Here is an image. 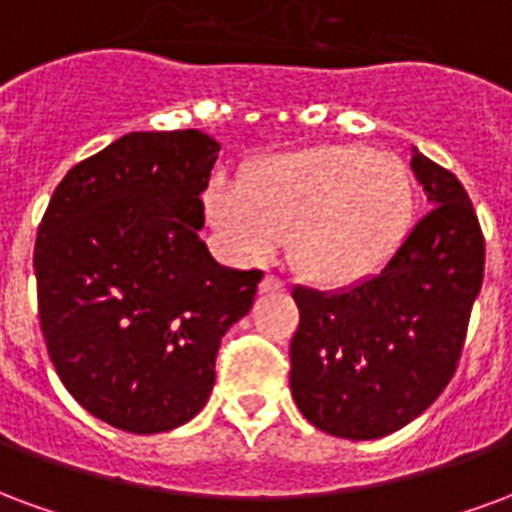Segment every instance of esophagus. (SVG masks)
Listing matches in <instances>:
<instances>
[{
	"label": "esophagus",
	"instance_id": "esophagus-1",
	"mask_svg": "<svg viewBox=\"0 0 512 512\" xmlns=\"http://www.w3.org/2000/svg\"><path fill=\"white\" fill-rule=\"evenodd\" d=\"M286 289V283L281 278H275V275H264V281L259 283V292L261 294H272V292H283Z\"/></svg>",
	"mask_w": 512,
	"mask_h": 512
}]
</instances>
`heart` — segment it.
I'll list each match as a JSON object with an SVG mask.
<instances>
[{
	"mask_svg": "<svg viewBox=\"0 0 512 512\" xmlns=\"http://www.w3.org/2000/svg\"><path fill=\"white\" fill-rule=\"evenodd\" d=\"M414 196L412 171L398 155L330 144L261 160L242 185H212L204 210L240 259H267L289 240V264L302 281L349 289L401 251Z\"/></svg>",
	"mask_w": 512,
	"mask_h": 512,
	"instance_id": "obj_1",
	"label": "heart"
}]
</instances>
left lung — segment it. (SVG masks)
I'll use <instances>...</instances> for the list:
<instances>
[{
    "mask_svg": "<svg viewBox=\"0 0 512 512\" xmlns=\"http://www.w3.org/2000/svg\"><path fill=\"white\" fill-rule=\"evenodd\" d=\"M412 171L434 207L376 278L313 292L294 286L292 398L341 439H382L434 404L464 349L486 245L464 185L420 149Z\"/></svg>",
    "mask_w": 512,
    "mask_h": 512,
    "instance_id": "1",
    "label": "left lung"
}]
</instances>
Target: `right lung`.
I'll return each instance as SVG.
<instances>
[{
	"mask_svg": "<svg viewBox=\"0 0 512 512\" xmlns=\"http://www.w3.org/2000/svg\"><path fill=\"white\" fill-rule=\"evenodd\" d=\"M218 152L201 130L128 133L67 171L37 229L48 357L78 404L128 434L207 406L220 338L256 297L261 272L223 267L199 237Z\"/></svg>",
	"mask_w": 512,
	"mask_h": 512,
	"instance_id": "1",
	"label": "right lung"
}]
</instances>
